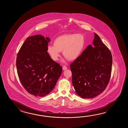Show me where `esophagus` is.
Segmentation results:
<instances>
[{
    "label": "esophagus",
    "mask_w": 128,
    "mask_h": 128,
    "mask_svg": "<svg viewBox=\"0 0 128 128\" xmlns=\"http://www.w3.org/2000/svg\"><path fill=\"white\" fill-rule=\"evenodd\" d=\"M67 69V67L66 66H63V70H66Z\"/></svg>",
    "instance_id": "1"
}]
</instances>
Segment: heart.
<instances>
[{"label": "heart", "instance_id": "b5f03b06", "mask_svg": "<svg viewBox=\"0 0 128 128\" xmlns=\"http://www.w3.org/2000/svg\"><path fill=\"white\" fill-rule=\"evenodd\" d=\"M86 44V38L82 34L68 33L58 36L54 41V44L46 47V52L52 60L56 61L63 54L68 60H76L82 54Z\"/></svg>", "mask_w": 128, "mask_h": 128}]
</instances>
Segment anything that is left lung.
Listing matches in <instances>:
<instances>
[{"label": "left lung", "mask_w": 128, "mask_h": 128, "mask_svg": "<svg viewBox=\"0 0 128 128\" xmlns=\"http://www.w3.org/2000/svg\"><path fill=\"white\" fill-rule=\"evenodd\" d=\"M93 44L70 65L74 89L84 99L93 98L102 92L111 74V52L95 33Z\"/></svg>", "instance_id": "obj_1"}]
</instances>
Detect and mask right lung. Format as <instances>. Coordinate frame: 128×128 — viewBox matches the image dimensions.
I'll list each match as a JSON object with an SVG mask.
<instances>
[{
    "instance_id": "right-lung-1",
    "label": "right lung",
    "mask_w": 128,
    "mask_h": 128,
    "mask_svg": "<svg viewBox=\"0 0 128 128\" xmlns=\"http://www.w3.org/2000/svg\"><path fill=\"white\" fill-rule=\"evenodd\" d=\"M50 41L40 35L26 38L17 56V73L22 85L36 96L47 95L54 88L62 67L46 52Z\"/></svg>"
}]
</instances>
